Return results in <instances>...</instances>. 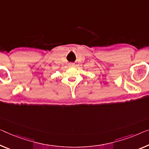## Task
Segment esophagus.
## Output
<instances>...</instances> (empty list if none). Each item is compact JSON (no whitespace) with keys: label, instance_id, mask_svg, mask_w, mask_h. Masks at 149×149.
I'll return each instance as SVG.
<instances>
[{"label":"esophagus","instance_id":"obj_1","mask_svg":"<svg viewBox=\"0 0 149 149\" xmlns=\"http://www.w3.org/2000/svg\"><path fill=\"white\" fill-rule=\"evenodd\" d=\"M74 64H72V63H70L69 64V66H70V67H74Z\"/></svg>","mask_w":149,"mask_h":149}]
</instances>
